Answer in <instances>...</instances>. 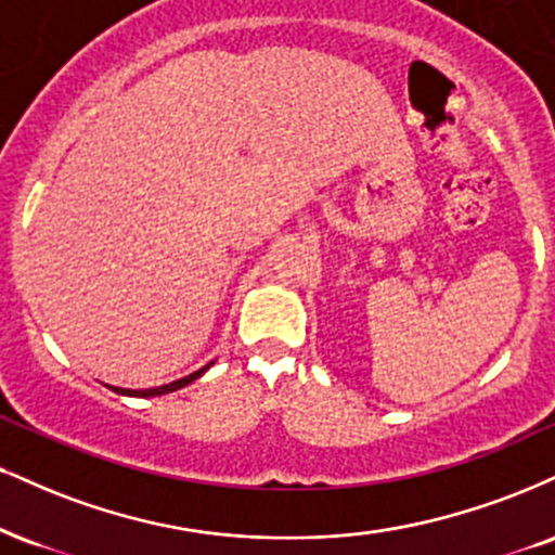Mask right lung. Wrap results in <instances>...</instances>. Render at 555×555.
Masks as SVG:
<instances>
[{"instance_id": "obj_1", "label": "right lung", "mask_w": 555, "mask_h": 555, "mask_svg": "<svg viewBox=\"0 0 555 555\" xmlns=\"http://www.w3.org/2000/svg\"><path fill=\"white\" fill-rule=\"evenodd\" d=\"M204 370H206V366H204ZM204 370L193 372V375L183 377V379H176V383H170V385H163V387H150V390H124V387H111V390L121 392V396H139V398L165 396V392H172V390H178V387H185V385H189V383H193V379H196V377H202V372H204Z\"/></svg>"}]
</instances>
